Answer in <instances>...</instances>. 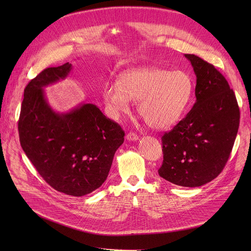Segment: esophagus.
<instances>
[{
	"mask_svg": "<svg viewBox=\"0 0 251 251\" xmlns=\"http://www.w3.org/2000/svg\"><path fill=\"white\" fill-rule=\"evenodd\" d=\"M126 138L129 140V141H136L138 139V135L135 134L134 132H129L127 135H126Z\"/></svg>",
	"mask_w": 251,
	"mask_h": 251,
	"instance_id": "esophagus-1",
	"label": "esophagus"
}]
</instances>
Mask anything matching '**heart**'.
I'll return each instance as SVG.
<instances>
[{
  "label": "heart",
  "mask_w": 251,
  "mask_h": 251,
  "mask_svg": "<svg viewBox=\"0 0 251 251\" xmlns=\"http://www.w3.org/2000/svg\"><path fill=\"white\" fill-rule=\"evenodd\" d=\"M193 89L191 76L184 71L137 68L123 72L116 85H105L102 99L114 119L129 112L130 101H137V112L146 124L162 130L179 121Z\"/></svg>",
  "instance_id": "1"
}]
</instances>
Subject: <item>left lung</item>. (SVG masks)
Returning <instances> with one entry per match:
<instances>
[{
	"label": "left lung",
	"instance_id": "left-lung-1",
	"mask_svg": "<svg viewBox=\"0 0 251 251\" xmlns=\"http://www.w3.org/2000/svg\"><path fill=\"white\" fill-rule=\"evenodd\" d=\"M196 75L193 108L162 137L159 175L184 187H199L226 166L238 132L240 111L233 89L215 66L185 54Z\"/></svg>",
	"mask_w": 251,
	"mask_h": 251
}]
</instances>
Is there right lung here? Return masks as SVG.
Masks as SVG:
<instances>
[{
  "label": "right lung",
  "instance_id": "1",
  "mask_svg": "<svg viewBox=\"0 0 251 251\" xmlns=\"http://www.w3.org/2000/svg\"><path fill=\"white\" fill-rule=\"evenodd\" d=\"M71 69V64L65 63L31 79L24 89L18 131L22 150L49 185L83 196L107 179L125 133L92 103L66 114L52 111L43 87L67 77Z\"/></svg>",
  "mask_w": 251,
  "mask_h": 251
}]
</instances>
